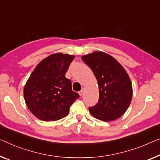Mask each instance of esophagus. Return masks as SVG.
<instances>
[{
  "label": "esophagus",
  "instance_id": "34e87169",
  "mask_svg": "<svg viewBox=\"0 0 160 160\" xmlns=\"http://www.w3.org/2000/svg\"><path fill=\"white\" fill-rule=\"evenodd\" d=\"M84 90H85L84 88H82V90H81L79 92V94H80V95H82L83 94V92H84Z\"/></svg>",
  "mask_w": 160,
  "mask_h": 160
}]
</instances>
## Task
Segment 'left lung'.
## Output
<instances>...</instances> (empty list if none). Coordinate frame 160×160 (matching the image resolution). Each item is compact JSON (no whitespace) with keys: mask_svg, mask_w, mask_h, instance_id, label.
<instances>
[{"mask_svg":"<svg viewBox=\"0 0 160 160\" xmlns=\"http://www.w3.org/2000/svg\"><path fill=\"white\" fill-rule=\"evenodd\" d=\"M82 59L93 72L99 88L98 102L90 107V113L103 121L121 117L129 106L133 94L132 82L124 68L103 52L84 55Z\"/></svg>","mask_w":160,"mask_h":160,"instance_id":"1","label":"left lung"}]
</instances>
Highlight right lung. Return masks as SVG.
<instances>
[{
	"mask_svg": "<svg viewBox=\"0 0 160 160\" xmlns=\"http://www.w3.org/2000/svg\"><path fill=\"white\" fill-rule=\"evenodd\" d=\"M73 55L56 53L38 64L23 89L25 102L36 117L57 121L68 115L70 107L80 97L65 78Z\"/></svg>",
	"mask_w": 160,
	"mask_h": 160,
	"instance_id": "right-lung-1",
	"label": "right lung"
}]
</instances>
